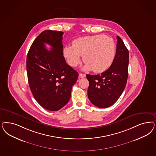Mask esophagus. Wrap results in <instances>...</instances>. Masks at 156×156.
I'll use <instances>...</instances> for the list:
<instances>
[{
  "mask_svg": "<svg viewBox=\"0 0 156 156\" xmlns=\"http://www.w3.org/2000/svg\"><path fill=\"white\" fill-rule=\"evenodd\" d=\"M79 77H81V78H84V77H86V75L85 74H83V73H79Z\"/></svg>",
  "mask_w": 156,
  "mask_h": 156,
  "instance_id": "1",
  "label": "esophagus"
}]
</instances>
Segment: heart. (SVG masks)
<instances>
[{"label":"heart","mask_w":156,"mask_h":156,"mask_svg":"<svg viewBox=\"0 0 156 156\" xmlns=\"http://www.w3.org/2000/svg\"><path fill=\"white\" fill-rule=\"evenodd\" d=\"M64 54L70 66L79 65L80 56H83V61L86 63L84 69L101 73L114 61L115 44L111 38L105 35L84 37L73 41L72 46L66 47Z\"/></svg>","instance_id":"1"}]
</instances>
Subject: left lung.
I'll return each instance as SVG.
<instances>
[{
    "label": "left lung",
    "instance_id": "1",
    "mask_svg": "<svg viewBox=\"0 0 156 156\" xmlns=\"http://www.w3.org/2000/svg\"><path fill=\"white\" fill-rule=\"evenodd\" d=\"M115 58L110 67L101 75H87L89 81L88 96L90 102L99 108L112 106L125 88L128 77L129 53L124 42L116 37Z\"/></svg>",
    "mask_w": 156,
    "mask_h": 156
}]
</instances>
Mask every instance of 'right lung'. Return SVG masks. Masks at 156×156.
<instances>
[{"label":"right lung","mask_w":156,"mask_h":156,"mask_svg":"<svg viewBox=\"0 0 156 156\" xmlns=\"http://www.w3.org/2000/svg\"><path fill=\"white\" fill-rule=\"evenodd\" d=\"M63 34L55 30L42 31L27 55V73L33 95L43 108L51 111L59 110L67 104L79 76L63 55ZM45 43L52 46L50 51Z\"/></svg>","instance_id":"obj_1"}]
</instances>
